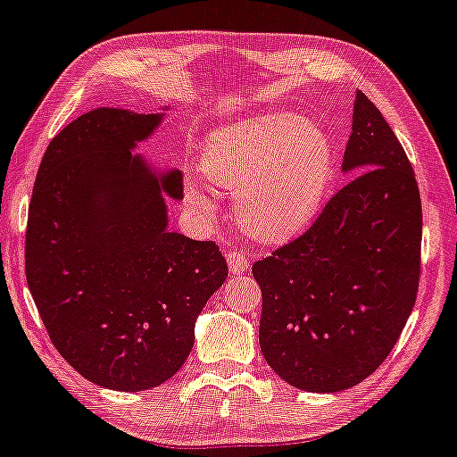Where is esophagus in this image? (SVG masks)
I'll use <instances>...</instances> for the list:
<instances>
[{
  "mask_svg": "<svg viewBox=\"0 0 457 457\" xmlns=\"http://www.w3.org/2000/svg\"><path fill=\"white\" fill-rule=\"evenodd\" d=\"M228 263H229V270H232V274H240V271H245L248 268V257L245 251H236V248H232V251L228 253Z\"/></svg>",
  "mask_w": 457,
  "mask_h": 457,
  "instance_id": "34e87169",
  "label": "esophagus"
}]
</instances>
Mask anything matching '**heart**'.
<instances>
[{"mask_svg": "<svg viewBox=\"0 0 457 457\" xmlns=\"http://www.w3.org/2000/svg\"><path fill=\"white\" fill-rule=\"evenodd\" d=\"M200 169L234 194L240 228L253 238L282 242L319 217L335 177V149L319 124L268 113L212 132Z\"/></svg>", "mask_w": 457, "mask_h": 457, "instance_id": "heart-1", "label": "heart"}]
</instances>
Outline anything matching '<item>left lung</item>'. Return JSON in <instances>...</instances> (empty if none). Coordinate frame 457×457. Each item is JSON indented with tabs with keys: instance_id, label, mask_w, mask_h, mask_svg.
<instances>
[{
	"instance_id": "obj_1",
	"label": "left lung",
	"mask_w": 457,
	"mask_h": 457,
	"mask_svg": "<svg viewBox=\"0 0 457 457\" xmlns=\"http://www.w3.org/2000/svg\"><path fill=\"white\" fill-rule=\"evenodd\" d=\"M344 170L358 172L308 232L253 263L259 345L305 392L361 384L395 348L421 271V200L411 162L382 112L356 92Z\"/></svg>"
}]
</instances>
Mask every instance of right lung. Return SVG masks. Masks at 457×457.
Wrapping results in <instances>:
<instances>
[{
    "mask_svg": "<svg viewBox=\"0 0 457 457\" xmlns=\"http://www.w3.org/2000/svg\"><path fill=\"white\" fill-rule=\"evenodd\" d=\"M162 113L101 107L50 141L29 204L25 271L59 354L88 382L138 392L170 379L194 325L225 282L212 240L169 232L183 175H158L130 149Z\"/></svg>",
    "mask_w": 457,
    "mask_h": 457,
    "instance_id": "1",
    "label": "right lung"
}]
</instances>
